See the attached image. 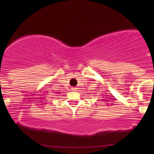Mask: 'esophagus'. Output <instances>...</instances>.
Listing matches in <instances>:
<instances>
[{
  "label": "esophagus",
  "instance_id": "1",
  "mask_svg": "<svg viewBox=\"0 0 154 154\" xmlns=\"http://www.w3.org/2000/svg\"><path fill=\"white\" fill-rule=\"evenodd\" d=\"M72 91H77V88H72Z\"/></svg>",
  "mask_w": 154,
  "mask_h": 154
}]
</instances>
